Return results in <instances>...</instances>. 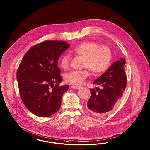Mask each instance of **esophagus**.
Returning <instances> with one entry per match:
<instances>
[{
  "instance_id": "34e87169",
  "label": "esophagus",
  "mask_w": 150,
  "mask_h": 150,
  "mask_svg": "<svg viewBox=\"0 0 150 150\" xmlns=\"http://www.w3.org/2000/svg\"><path fill=\"white\" fill-rule=\"evenodd\" d=\"M81 87L80 86H77V85H72L71 86V88L73 89H79Z\"/></svg>"
}]
</instances>
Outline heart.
<instances>
[{"instance_id":"heart-1","label":"heart","mask_w":150,"mask_h":150,"mask_svg":"<svg viewBox=\"0 0 150 150\" xmlns=\"http://www.w3.org/2000/svg\"><path fill=\"white\" fill-rule=\"evenodd\" d=\"M71 51L85 58L83 67L87 68L81 70H73L66 74V81L74 85H80L90 76L88 68L95 74L102 73L108 68L112 59L110 48L107 45H100L94 42H82ZM70 62V58L67 54L62 55L59 60L60 66L64 69L69 68Z\"/></svg>"}]
</instances>
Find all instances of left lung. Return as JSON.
I'll return each mask as SVG.
<instances>
[{
	"instance_id": "8db88e82",
	"label": "left lung",
	"mask_w": 150,
	"mask_h": 150,
	"mask_svg": "<svg viewBox=\"0 0 150 150\" xmlns=\"http://www.w3.org/2000/svg\"><path fill=\"white\" fill-rule=\"evenodd\" d=\"M125 60L116 61L93 84L99 85L98 90L90 89L91 95L87 101V108L91 113L100 115L115 108L122 98L127 86V75L124 70Z\"/></svg>"
}]
</instances>
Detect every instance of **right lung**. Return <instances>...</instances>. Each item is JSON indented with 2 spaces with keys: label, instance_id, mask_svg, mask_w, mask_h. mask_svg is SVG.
Masks as SVG:
<instances>
[{
  "label": "right lung",
  "instance_id": "add662e5",
  "mask_svg": "<svg viewBox=\"0 0 150 150\" xmlns=\"http://www.w3.org/2000/svg\"><path fill=\"white\" fill-rule=\"evenodd\" d=\"M70 45L63 41H45L33 46L23 56L17 71L20 96L31 113L48 117L56 113L68 85L62 81L58 60Z\"/></svg>",
  "mask_w": 150,
  "mask_h": 150
}]
</instances>
